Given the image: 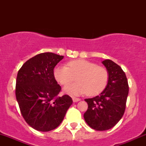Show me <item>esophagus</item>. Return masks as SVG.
<instances>
[{
  "label": "esophagus",
  "instance_id": "esophagus-1",
  "mask_svg": "<svg viewBox=\"0 0 146 146\" xmlns=\"http://www.w3.org/2000/svg\"><path fill=\"white\" fill-rule=\"evenodd\" d=\"M80 99H79V98H73V102H77L80 101Z\"/></svg>",
  "mask_w": 146,
  "mask_h": 146
}]
</instances>
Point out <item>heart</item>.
<instances>
[{"label":"heart","mask_w":146,"mask_h":146,"mask_svg":"<svg viewBox=\"0 0 146 146\" xmlns=\"http://www.w3.org/2000/svg\"><path fill=\"white\" fill-rule=\"evenodd\" d=\"M66 65H59L54 70V78L60 84L66 85L76 80L78 82L67 85L65 92L79 95L88 92L95 96L102 92L108 82V72L104 68L84 59H76Z\"/></svg>","instance_id":"heart-1"}]
</instances>
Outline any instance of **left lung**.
Listing matches in <instances>:
<instances>
[{"mask_svg":"<svg viewBox=\"0 0 146 146\" xmlns=\"http://www.w3.org/2000/svg\"><path fill=\"white\" fill-rule=\"evenodd\" d=\"M109 75L107 85L98 96L85 99L88 104L84 119L88 126L97 131L114 127L124 114L129 85L121 68L111 60L103 61Z\"/></svg>","mask_w":146,"mask_h":146,"instance_id":"8db88e82","label":"left lung"}]
</instances>
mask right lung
<instances>
[{
	"label": "right lung",
	"instance_id": "add662e5",
	"mask_svg": "<svg viewBox=\"0 0 146 146\" xmlns=\"http://www.w3.org/2000/svg\"><path fill=\"white\" fill-rule=\"evenodd\" d=\"M64 56L42 53L26 61L16 79L15 95L25 121L39 131L58 127L73 103L71 98L58 97L61 88L56 80L54 68Z\"/></svg>",
	"mask_w": 146,
	"mask_h": 146
}]
</instances>
